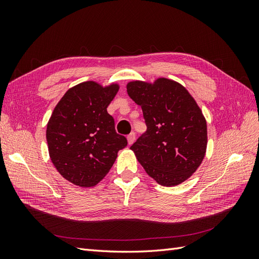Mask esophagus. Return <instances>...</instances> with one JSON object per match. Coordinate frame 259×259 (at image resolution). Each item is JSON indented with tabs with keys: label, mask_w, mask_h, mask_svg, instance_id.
<instances>
[{
	"label": "esophagus",
	"mask_w": 259,
	"mask_h": 259,
	"mask_svg": "<svg viewBox=\"0 0 259 259\" xmlns=\"http://www.w3.org/2000/svg\"><path fill=\"white\" fill-rule=\"evenodd\" d=\"M135 138H136V134L134 132L133 133H131V134L127 136V143H128V145H132L133 143L135 142Z\"/></svg>",
	"instance_id": "34e87169"
}]
</instances>
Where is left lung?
I'll return each instance as SVG.
<instances>
[{"instance_id": "left-lung-1", "label": "left lung", "mask_w": 259, "mask_h": 259, "mask_svg": "<svg viewBox=\"0 0 259 259\" xmlns=\"http://www.w3.org/2000/svg\"><path fill=\"white\" fill-rule=\"evenodd\" d=\"M126 89L147 125L131 146L138 162L158 184H182L205 155L207 130L201 109L183 85L164 77L153 84L133 81Z\"/></svg>"}]
</instances>
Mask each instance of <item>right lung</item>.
Here are the masks:
<instances>
[{"instance_id":"right-lung-1","label":"right lung","mask_w":259,"mask_h":259,"mask_svg":"<svg viewBox=\"0 0 259 259\" xmlns=\"http://www.w3.org/2000/svg\"><path fill=\"white\" fill-rule=\"evenodd\" d=\"M119 85L107 88L88 81L67 91L55 107L46 128L54 166L76 186L92 187L103 179L127 139L117 134L107 108Z\"/></svg>"}]
</instances>
